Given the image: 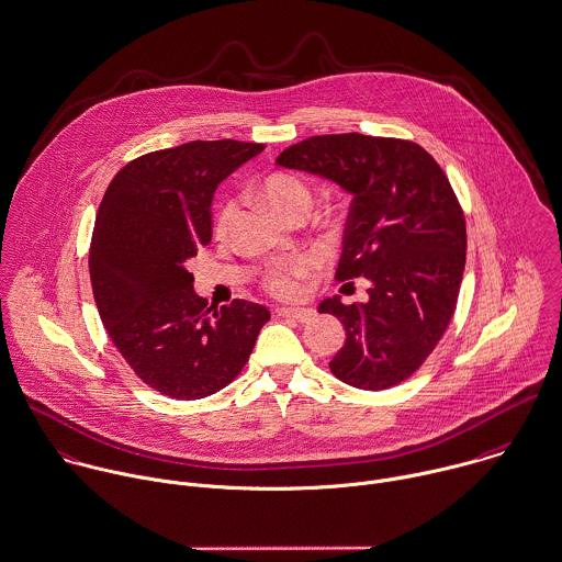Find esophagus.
Segmentation results:
<instances>
[{
    "mask_svg": "<svg viewBox=\"0 0 562 562\" xmlns=\"http://www.w3.org/2000/svg\"><path fill=\"white\" fill-rule=\"evenodd\" d=\"M277 314L279 316H283V318H288V321H294V323H310L316 314H314V310H299V307H281V310H277Z\"/></svg>",
    "mask_w": 562,
    "mask_h": 562,
    "instance_id": "34e87169",
    "label": "esophagus"
}]
</instances>
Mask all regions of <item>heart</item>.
<instances>
[{"mask_svg": "<svg viewBox=\"0 0 562 562\" xmlns=\"http://www.w3.org/2000/svg\"><path fill=\"white\" fill-rule=\"evenodd\" d=\"M259 193L266 200V204L283 220H288L290 215H294L299 211H307L310 200H312L310 188L301 179H296L292 175H283V172L266 177L259 186ZM233 217H235V202H226L217 213L215 233L224 235L231 228ZM310 268H312V261L305 257L279 263L268 272L266 285L277 296H283V299L299 296L301 279L310 272Z\"/></svg>", "mask_w": 562, "mask_h": 562, "instance_id": "heart-1", "label": "heart"}]
</instances>
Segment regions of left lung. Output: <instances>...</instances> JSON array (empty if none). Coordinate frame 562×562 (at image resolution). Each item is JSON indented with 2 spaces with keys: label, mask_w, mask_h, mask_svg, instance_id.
<instances>
[{
  "label": "left lung",
  "mask_w": 562,
  "mask_h": 562,
  "mask_svg": "<svg viewBox=\"0 0 562 562\" xmlns=\"http://www.w3.org/2000/svg\"><path fill=\"white\" fill-rule=\"evenodd\" d=\"M277 164L353 195L336 277L371 288L367 303L318 305L347 331L331 373L362 390L401 383L442 338L464 274V213L445 172L412 142L360 133L310 137Z\"/></svg>",
  "instance_id": "obj_1"
}]
</instances>
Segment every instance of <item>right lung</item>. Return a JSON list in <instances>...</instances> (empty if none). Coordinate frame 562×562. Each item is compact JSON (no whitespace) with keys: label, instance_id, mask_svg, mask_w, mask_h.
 Wrapping results in <instances>:
<instances>
[{"label":"right lung","instance_id":"add662e5","mask_svg":"<svg viewBox=\"0 0 562 562\" xmlns=\"http://www.w3.org/2000/svg\"><path fill=\"white\" fill-rule=\"evenodd\" d=\"M261 150L233 139L157 150L124 166L100 202L89 252L100 318L137 376L172 398L231 383L270 321L241 299L204 310L188 270L211 241L213 191Z\"/></svg>","mask_w":562,"mask_h":562}]
</instances>
